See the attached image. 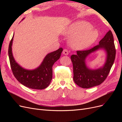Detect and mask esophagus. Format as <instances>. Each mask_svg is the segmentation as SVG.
Wrapping results in <instances>:
<instances>
[{"instance_id": "1", "label": "esophagus", "mask_w": 122, "mask_h": 122, "mask_svg": "<svg viewBox=\"0 0 122 122\" xmlns=\"http://www.w3.org/2000/svg\"><path fill=\"white\" fill-rule=\"evenodd\" d=\"M62 53H63V54H65V55H68V53H69L68 50H67V49H64L63 51H62Z\"/></svg>"}]
</instances>
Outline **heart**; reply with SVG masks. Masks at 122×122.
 Instances as JSON below:
<instances>
[{
    "instance_id": "obj_1",
    "label": "heart",
    "mask_w": 122,
    "mask_h": 122,
    "mask_svg": "<svg viewBox=\"0 0 122 122\" xmlns=\"http://www.w3.org/2000/svg\"><path fill=\"white\" fill-rule=\"evenodd\" d=\"M90 23L80 21L73 24L68 29L66 34L72 37L70 43L75 49H83L90 46L97 40L98 34L93 29Z\"/></svg>"
}]
</instances>
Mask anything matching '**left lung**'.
Returning <instances> with one entry per match:
<instances>
[{
    "mask_svg": "<svg viewBox=\"0 0 122 122\" xmlns=\"http://www.w3.org/2000/svg\"><path fill=\"white\" fill-rule=\"evenodd\" d=\"M103 48L107 52V60L104 67L93 70L87 68L85 60L87 55L99 49ZM116 50L111 30L107 32L99 45L89 49L77 50L76 54L71 55L73 67V80L79 86L88 88L101 84L106 79L110 72L116 57Z\"/></svg>",
    "mask_w": 122,
    "mask_h": 122,
    "instance_id": "8db88e82",
    "label": "left lung"
}]
</instances>
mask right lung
<instances>
[{
    "instance_id": "right-lung-1",
    "label": "right lung",
    "mask_w": 122,
    "mask_h": 122,
    "mask_svg": "<svg viewBox=\"0 0 122 122\" xmlns=\"http://www.w3.org/2000/svg\"><path fill=\"white\" fill-rule=\"evenodd\" d=\"M13 37L9 44L8 54L11 69L15 77L24 86L32 89L43 90L49 86L52 78V67L60 58L62 48L48 54L39 68L34 70H25L15 61L12 52Z\"/></svg>"
}]
</instances>
